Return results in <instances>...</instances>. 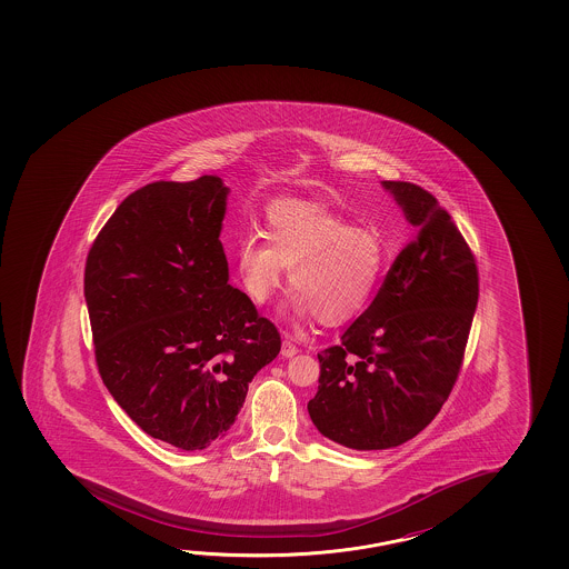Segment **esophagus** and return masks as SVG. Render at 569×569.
<instances>
[{
  "label": "esophagus",
  "mask_w": 569,
  "mask_h": 569,
  "mask_svg": "<svg viewBox=\"0 0 569 569\" xmlns=\"http://www.w3.org/2000/svg\"><path fill=\"white\" fill-rule=\"evenodd\" d=\"M298 353V347L296 345L291 343V341H283L281 343V355L283 357H293V355Z\"/></svg>",
  "instance_id": "34e87169"
}]
</instances>
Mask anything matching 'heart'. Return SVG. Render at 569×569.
Here are the masks:
<instances>
[{
  "instance_id": "b5f03b06",
  "label": "heart",
  "mask_w": 569,
  "mask_h": 569,
  "mask_svg": "<svg viewBox=\"0 0 569 569\" xmlns=\"http://www.w3.org/2000/svg\"><path fill=\"white\" fill-rule=\"evenodd\" d=\"M268 232L242 236L236 270L246 293L263 303L289 270V308L339 326L359 316L373 299L387 263V242L375 226H355L327 206L276 200L266 208Z\"/></svg>"
}]
</instances>
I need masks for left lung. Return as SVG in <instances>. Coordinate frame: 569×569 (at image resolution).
I'll return each instance as SVG.
<instances>
[{
	"label": "left lung",
	"instance_id": "obj_1",
	"mask_svg": "<svg viewBox=\"0 0 569 569\" xmlns=\"http://www.w3.org/2000/svg\"><path fill=\"white\" fill-rule=\"evenodd\" d=\"M417 228L371 306L341 341L317 353L309 417L355 450L399 447L435 419L457 382L478 303L470 246L425 188L385 180Z\"/></svg>",
	"mask_w": 569,
	"mask_h": 569
}]
</instances>
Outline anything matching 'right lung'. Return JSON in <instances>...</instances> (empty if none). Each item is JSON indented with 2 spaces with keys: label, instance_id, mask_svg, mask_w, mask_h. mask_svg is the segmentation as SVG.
Returning a JSON list of instances; mask_svg holds the SVG:
<instances>
[{
  "label": "right lung",
  "instance_id": "right-lung-1",
  "mask_svg": "<svg viewBox=\"0 0 569 569\" xmlns=\"http://www.w3.org/2000/svg\"><path fill=\"white\" fill-rule=\"evenodd\" d=\"M218 177L152 182L94 238L84 301L94 361L121 409L152 438L202 450L224 437L280 331L228 283Z\"/></svg>",
  "mask_w": 569,
  "mask_h": 569
}]
</instances>
